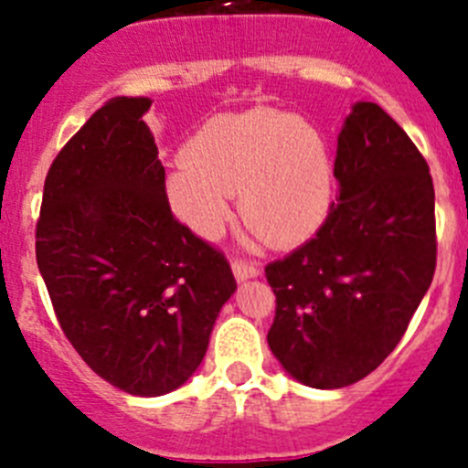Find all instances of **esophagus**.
<instances>
[{
    "mask_svg": "<svg viewBox=\"0 0 468 468\" xmlns=\"http://www.w3.org/2000/svg\"><path fill=\"white\" fill-rule=\"evenodd\" d=\"M231 271L237 276V281H248V279H255L260 276V270L255 264H248V262H234L231 264Z\"/></svg>",
    "mask_w": 468,
    "mask_h": 468,
    "instance_id": "1",
    "label": "esophagus"
}]
</instances>
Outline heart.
I'll return each mask as SVG.
<instances>
[{"instance_id":"obj_1","label":"heart","mask_w":468,"mask_h":468,"mask_svg":"<svg viewBox=\"0 0 468 468\" xmlns=\"http://www.w3.org/2000/svg\"><path fill=\"white\" fill-rule=\"evenodd\" d=\"M180 225L213 241L231 218V197L250 229L274 248L307 241L335 197L333 152L316 123L274 107L220 114L185 144L166 177Z\"/></svg>"}]
</instances>
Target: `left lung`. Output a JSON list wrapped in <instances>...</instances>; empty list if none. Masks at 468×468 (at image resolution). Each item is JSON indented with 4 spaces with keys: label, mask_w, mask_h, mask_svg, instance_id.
<instances>
[{
    "label": "left lung",
    "mask_w": 468,
    "mask_h": 468,
    "mask_svg": "<svg viewBox=\"0 0 468 468\" xmlns=\"http://www.w3.org/2000/svg\"><path fill=\"white\" fill-rule=\"evenodd\" d=\"M340 198L316 237L267 264L271 354L297 382L342 388L396 349L436 270L429 166L375 102H356L337 135Z\"/></svg>",
    "instance_id": "obj_1"
}]
</instances>
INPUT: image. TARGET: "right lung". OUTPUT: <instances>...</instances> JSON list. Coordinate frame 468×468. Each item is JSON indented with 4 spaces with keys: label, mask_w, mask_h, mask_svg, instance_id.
I'll return each mask as SVG.
<instances>
[{
    "label": "right lung",
    "mask_w": 468,
    "mask_h": 468,
    "mask_svg": "<svg viewBox=\"0 0 468 468\" xmlns=\"http://www.w3.org/2000/svg\"><path fill=\"white\" fill-rule=\"evenodd\" d=\"M112 98L48 168L37 264L86 366L131 396H164L201 366L237 291L229 264L173 218L144 114Z\"/></svg>",
    "instance_id": "right-lung-1"
}]
</instances>
